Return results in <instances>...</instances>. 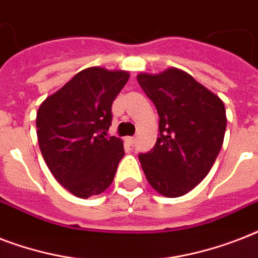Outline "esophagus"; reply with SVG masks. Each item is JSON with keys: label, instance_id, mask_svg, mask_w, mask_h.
<instances>
[{"label": "esophagus", "instance_id": "obj_1", "mask_svg": "<svg viewBox=\"0 0 258 258\" xmlns=\"http://www.w3.org/2000/svg\"><path fill=\"white\" fill-rule=\"evenodd\" d=\"M135 141H137V139H135V138H134V137H127V138H125V143H127V145H128V146H134V145H135Z\"/></svg>", "mask_w": 258, "mask_h": 258}]
</instances>
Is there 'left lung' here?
<instances>
[{
  "label": "left lung",
  "instance_id": "1",
  "mask_svg": "<svg viewBox=\"0 0 258 258\" xmlns=\"http://www.w3.org/2000/svg\"><path fill=\"white\" fill-rule=\"evenodd\" d=\"M137 79L159 115L157 143L139 154L142 169L159 194L184 196L208 175L220 154L226 130L224 103L176 68Z\"/></svg>",
  "mask_w": 258,
  "mask_h": 258
}]
</instances>
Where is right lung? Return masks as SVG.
I'll list each match as a JSON object with an SVG mask.
<instances>
[{"label":"right lung","mask_w":258,"mask_h":258,"mask_svg":"<svg viewBox=\"0 0 258 258\" xmlns=\"http://www.w3.org/2000/svg\"><path fill=\"white\" fill-rule=\"evenodd\" d=\"M128 78L125 71L87 68L38 108L42 158L58 183L79 198L104 191L124 157L123 142L107 131L113 100Z\"/></svg>","instance_id":"add662e5"}]
</instances>
